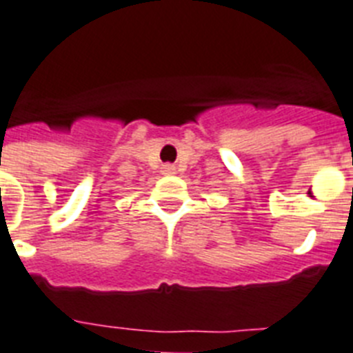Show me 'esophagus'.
Here are the masks:
<instances>
[{
    "label": "esophagus",
    "instance_id": "1",
    "mask_svg": "<svg viewBox=\"0 0 353 353\" xmlns=\"http://www.w3.org/2000/svg\"><path fill=\"white\" fill-rule=\"evenodd\" d=\"M174 171H176V168H174L173 164H164V165H162V173L174 174Z\"/></svg>",
    "mask_w": 353,
    "mask_h": 353
}]
</instances>
